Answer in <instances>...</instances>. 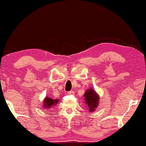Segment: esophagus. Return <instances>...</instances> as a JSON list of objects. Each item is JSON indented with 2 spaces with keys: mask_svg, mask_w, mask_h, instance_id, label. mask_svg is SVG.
Instances as JSON below:
<instances>
[{
  "mask_svg": "<svg viewBox=\"0 0 146 146\" xmlns=\"http://www.w3.org/2000/svg\"><path fill=\"white\" fill-rule=\"evenodd\" d=\"M73 94H74V92H73V91H72V90H71V91H69V92H68V94H69V95Z\"/></svg>",
  "mask_w": 146,
  "mask_h": 146,
  "instance_id": "1",
  "label": "esophagus"
}]
</instances>
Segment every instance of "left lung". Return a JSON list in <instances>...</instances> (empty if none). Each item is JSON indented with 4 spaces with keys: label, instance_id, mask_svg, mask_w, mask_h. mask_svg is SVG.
I'll return each mask as SVG.
<instances>
[{
    "label": "left lung",
    "instance_id": "8db88e82",
    "mask_svg": "<svg viewBox=\"0 0 146 146\" xmlns=\"http://www.w3.org/2000/svg\"><path fill=\"white\" fill-rule=\"evenodd\" d=\"M85 100L90 112H93L98 104L99 97L93 89H88L84 94Z\"/></svg>",
    "mask_w": 146,
    "mask_h": 146
}]
</instances>
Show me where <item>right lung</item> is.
Wrapping results in <instances>:
<instances>
[{
    "label": "right lung",
    "instance_id": "obj_1",
    "mask_svg": "<svg viewBox=\"0 0 146 146\" xmlns=\"http://www.w3.org/2000/svg\"><path fill=\"white\" fill-rule=\"evenodd\" d=\"M58 100H53L50 98H46L44 101V106L45 107L46 109H48V108H51L52 106H54V105L58 103Z\"/></svg>",
    "mask_w": 146,
    "mask_h": 146
}]
</instances>
